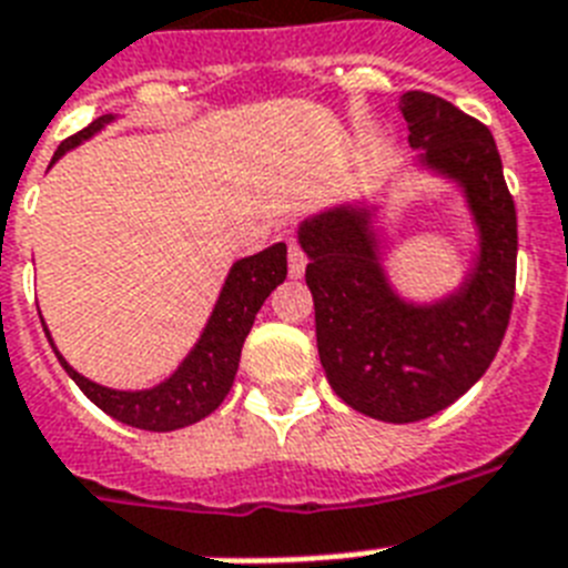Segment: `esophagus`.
Segmentation results:
<instances>
[{
	"label": "esophagus",
	"mask_w": 568,
	"mask_h": 568,
	"mask_svg": "<svg viewBox=\"0 0 568 568\" xmlns=\"http://www.w3.org/2000/svg\"><path fill=\"white\" fill-rule=\"evenodd\" d=\"M306 251L297 245V242H288V274L292 276H303V271H306Z\"/></svg>",
	"instance_id": "esophagus-1"
}]
</instances>
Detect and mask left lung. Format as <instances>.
<instances>
[{
    "label": "left lung",
    "mask_w": 568,
    "mask_h": 568,
    "mask_svg": "<svg viewBox=\"0 0 568 568\" xmlns=\"http://www.w3.org/2000/svg\"><path fill=\"white\" fill-rule=\"evenodd\" d=\"M402 112L409 144L468 193L483 254L465 288L438 306H407L381 274L366 213L337 207L300 225L328 384L352 409L393 424L450 407L483 378L517 285V211L488 126L430 92L404 94Z\"/></svg>",
    "instance_id": "left-lung-1"
}]
</instances>
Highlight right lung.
<instances>
[{
    "mask_svg": "<svg viewBox=\"0 0 568 568\" xmlns=\"http://www.w3.org/2000/svg\"><path fill=\"white\" fill-rule=\"evenodd\" d=\"M106 121H112V118L103 114V118L89 123L85 130H80L78 135L65 138L60 150L54 152V161L65 150L94 135ZM285 274H288V262H285L283 242L236 262L231 274H227L222 297L213 308L211 323L204 328L199 346L179 366V373L155 389H144V393L106 389L74 373L60 352H57V357H60L65 373L71 375V381L83 389L85 398H92L112 418L138 427V430H179V427L202 422L204 416H211L213 409L225 402V395L233 387V378H236V369H240L242 343H245L247 332L254 326L256 312H260V306L276 285L283 283Z\"/></svg>",
    "mask_w": 568,
    "mask_h": 568,
    "instance_id": "1",
    "label": "right lung"
}]
</instances>
